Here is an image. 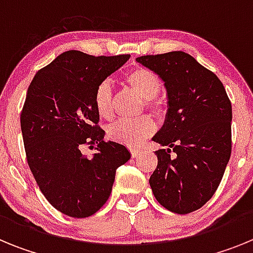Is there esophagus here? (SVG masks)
Masks as SVG:
<instances>
[{"label":"esophagus","mask_w":253,"mask_h":253,"mask_svg":"<svg viewBox=\"0 0 253 253\" xmlns=\"http://www.w3.org/2000/svg\"><path fill=\"white\" fill-rule=\"evenodd\" d=\"M130 152H131V157H133V158H137L138 156H139V154H140L139 149L133 148V149H130Z\"/></svg>","instance_id":"1"}]
</instances>
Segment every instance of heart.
<instances>
[{
    "mask_svg": "<svg viewBox=\"0 0 253 253\" xmlns=\"http://www.w3.org/2000/svg\"><path fill=\"white\" fill-rule=\"evenodd\" d=\"M124 82L144 100L152 110H161L162 105L156 99L161 90V81L151 69L144 67L130 69L124 76ZM95 107L97 114L104 119H109L113 114V91L107 82H102L96 88ZM153 128L154 124L151 118L142 116L134 120H119L114 123L107 129V135L118 143L137 147L152 133Z\"/></svg>",
    "mask_w": 253,
    "mask_h": 253,
    "instance_id": "heart-1",
    "label": "heart"
}]
</instances>
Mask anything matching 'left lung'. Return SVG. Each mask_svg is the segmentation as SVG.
Listing matches in <instances>:
<instances>
[{"label":"left lung","mask_w":253,"mask_h":253,"mask_svg":"<svg viewBox=\"0 0 253 253\" xmlns=\"http://www.w3.org/2000/svg\"><path fill=\"white\" fill-rule=\"evenodd\" d=\"M137 62L160 77L167 113L152 140L157 169L149 185L157 202L176 214L202 208L218 189L232 149V105L218 77L185 51L143 55Z\"/></svg>","instance_id":"8db88e82"}]
</instances>
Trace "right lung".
Returning <instances> with one entry per match:
<instances>
[{"label": "right lung", "instance_id": "right-lung-1", "mask_svg": "<svg viewBox=\"0 0 253 253\" xmlns=\"http://www.w3.org/2000/svg\"><path fill=\"white\" fill-rule=\"evenodd\" d=\"M129 58L64 51L28 88L20 122L29 167L46 200L68 216L87 218L101 209L116 169L131 156L120 143L104 139L95 107L96 88ZM86 142L98 144L92 158L81 152Z\"/></svg>", "mask_w": 253, "mask_h": 253}]
</instances>
